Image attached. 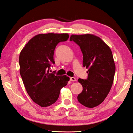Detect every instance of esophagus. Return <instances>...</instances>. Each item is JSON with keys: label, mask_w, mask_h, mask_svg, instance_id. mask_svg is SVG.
<instances>
[{"label": "esophagus", "mask_w": 133, "mask_h": 133, "mask_svg": "<svg viewBox=\"0 0 133 133\" xmlns=\"http://www.w3.org/2000/svg\"><path fill=\"white\" fill-rule=\"evenodd\" d=\"M70 81H76V78L74 77H70Z\"/></svg>", "instance_id": "34e87169"}]
</instances>
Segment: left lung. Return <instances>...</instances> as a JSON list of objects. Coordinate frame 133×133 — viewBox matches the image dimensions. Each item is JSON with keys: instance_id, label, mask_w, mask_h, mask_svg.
<instances>
[{"instance_id": "1", "label": "left lung", "mask_w": 133, "mask_h": 133, "mask_svg": "<svg viewBox=\"0 0 133 133\" xmlns=\"http://www.w3.org/2000/svg\"><path fill=\"white\" fill-rule=\"evenodd\" d=\"M70 40L79 46L83 66L88 69L87 79H78L83 87L78 101L87 107H95L103 102L113 84L115 64L112 53L100 37L93 35H72Z\"/></svg>"}]
</instances>
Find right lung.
<instances>
[{
    "label": "right lung",
    "mask_w": 133,
    "mask_h": 133,
    "mask_svg": "<svg viewBox=\"0 0 133 133\" xmlns=\"http://www.w3.org/2000/svg\"><path fill=\"white\" fill-rule=\"evenodd\" d=\"M69 37L67 33L39 34L28 41L20 53L19 72L26 90L34 102L42 107L56 102L61 89L70 79L66 75L49 72L51 64H55L56 46Z\"/></svg>",
    "instance_id": "1"
}]
</instances>
